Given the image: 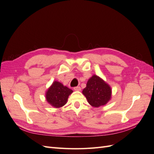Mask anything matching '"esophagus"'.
Instances as JSON below:
<instances>
[{
	"label": "esophagus",
	"mask_w": 154,
	"mask_h": 154,
	"mask_svg": "<svg viewBox=\"0 0 154 154\" xmlns=\"http://www.w3.org/2000/svg\"><path fill=\"white\" fill-rule=\"evenodd\" d=\"M74 91H81V87L80 86L75 87L74 88Z\"/></svg>",
	"instance_id": "obj_1"
}]
</instances>
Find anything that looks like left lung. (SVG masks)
Returning a JSON list of instances; mask_svg holds the SVG:
<instances>
[{
	"label": "left lung",
	"mask_w": 154,
	"mask_h": 154,
	"mask_svg": "<svg viewBox=\"0 0 154 154\" xmlns=\"http://www.w3.org/2000/svg\"><path fill=\"white\" fill-rule=\"evenodd\" d=\"M82 93L91 106L99 107L106 105L110 101L112 89L103 80L94 74L88 80Z\"/></svg>",
	"instance_id": "left-lung-1"
}]
</instances>
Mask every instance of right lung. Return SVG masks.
<instances>
[{"label":"right lung","mask_w":154,"mask_h":154,"mask_svg":"<svg viewBox=\"0 0 154 154\" xmlns=\"http://www.w3.org/2000/svg\"><path fill=\"white\" fill-rule=\"evenodd\" d=\"M73 91L62 83L54 81L45 93L48 103L55 108H60L67 103L69 96Z\"/></svg>","instance_id":"1"}]
</instances>
